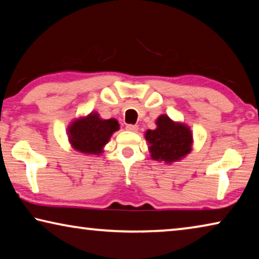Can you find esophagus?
<instances>
[{
    "instance_id": "34e87169",
    "label": "esophagus",
    "mask_w": 259,
    "mask_h": 259,
    "mask_svg": "<svg viewBox=\"0 0 259 259\" xmlns=\"http://www.w3.org/2000/svg\"><path fill=\"white\" fill-rule=\"evenodd\" d=\"M125 129L129 130V131H133V133H136V131L138 130V125H136V124H126Z\"/></svg>"
}]
</instances>
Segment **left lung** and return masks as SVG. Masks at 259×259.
I'll list each match as a JSON object with an SVG mask.
<instances>
[{
    "label": "left lung",
    "mask_w": 259,
    "mask_h": 259,
    "mask_svg": "<svg viewBox=\"0 0 259 259\" xmlns=\"http://www.w3.org/2000/svg\"><path fill=\"white\" fill-rule=\"evenodd\" d=\"M156 125L155 130H147L146 133L153 159L174 162L191 152L192 134L187 126L175 123L166 115H161Z\"/></svg>",
    "instance_id": "left-lung-1"
}]
</instances>
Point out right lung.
Wrapping results in <instances>:
<instances>
[{
  "label": "right lung",
  "instance_id": "obj_1",
  "mask_svg": "<svg viewBox=\"0 0 259 259\" xmlns=\"http://www.w3.org/2000/svg\"><path fill=\"white\" fill-rule=\"evenodd\" d=\"M117 129L119 123L116 120H102L98 114L94 113L84 119L73 122L68 129L69 142L75 150L82 153L99 154L103 146Z\"/></svg>",
  "mask_w": 259,
  "mask_h": 259
}]
</instances>
